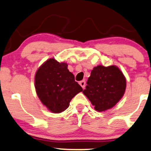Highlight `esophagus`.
<instances>
[{"instance_id": "34e87169", "label": "esophagus", "mask_w": 151, "mask_h": 151, "mask_svg": "<svg viewBox=\"0 0 151 151\" xmlns=\"http://www.w3.org/2000/svg\"><path fill=\"white\" fill-rule=\"evenodd\" d=\"M79 84H80L81 87H82V88L84 89V87H85V85H86V82H85V81H84V80L80 81V82H79Z\"/></svg>"}]
</instances>
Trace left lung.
I'll return each mask as SVG.
<instances>
[{
    "instance_id": "1",
    "label": "left lung",
    "mask_w": 151,
    "mask_h": 151,
    "mask_svg": "<svg viewBox=\"0 0 151 151\" xmlns=\"http://www.w3.org/2000/svg\"><path fill=\"white\" fill-rule=\"evenodd\" d=\"M83 93L94 109L99 112L112 108L122 98L126 87V80L115 66L99 65L91 72Z\"/></svg>"
}]
</instances>
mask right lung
<instances>
[{"label": "right lung", "mask_w": 151, "mask_h": 151, "mask_svg": "<svg viewBox=\"0 0 151 151\" xmlns=\"http://www.w3.org/2000/svg\"><path fill=\"white\" fill-rule=\"evenodd\" d=\"M66 63L50 59L36 73L35 87L38 97L54 113L65 110L73 97L83 90L75 82L74 74L69 72Z\"/></svg>", "instance_id": "right-lung-1"}]
</instances>
